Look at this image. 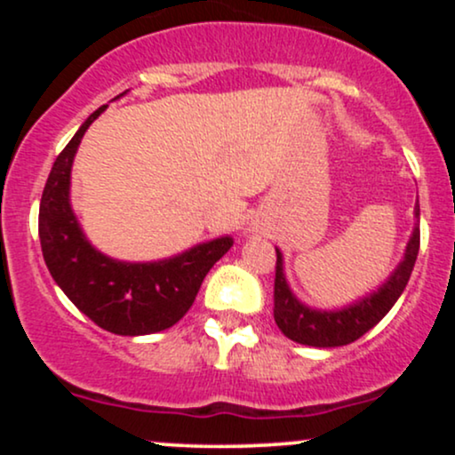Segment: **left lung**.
Here are the masks:
<instances>
[{"label":"left lung","mask_w":455,"mask_h":455,"mask_svg":"<svg viewBox=\"0 0 455 455\" xmlns=\"http://www.w3.org/2000/svg\"><path fill=\"white\" fill-rule=\"evenodd\" d=\"M415 216L419 218V201L415 205ZM417 252H419V227H415L409 245H406L404 260L398 269L389 275L383 286L359 304L344 307L336 312L310 310L295 299L286 284L284 271H282V254L275 250V280H274V318L275 325L286 338L306 347L331 348L344 347L368 333L387 312L394 307L402 291L406 289L411 271L415 267Z\"/></svg>","instance_id":"8db88e82"}]
</instances>
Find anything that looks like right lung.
<instances>
[{
    "label": "right lung",
    "mask_w": 455,
    "mask_h": 455,
    "mask_svg": "<svg viewBox=\"0 0 455 455\" xmlns=\"http://www.w3.org/2000/svg\"><path fill=\"white\" fill-rule=\"evenodd\" d=\"M104 108L85 119L53 162L40 198V245L53 280L83 315L117 336H145L173 327L190 310L207 271L233 239H213L158 263H122L87 242L70 207V171L83 134Z\"/></svg>",
    "instance_id": "1"
}]
</instances>
